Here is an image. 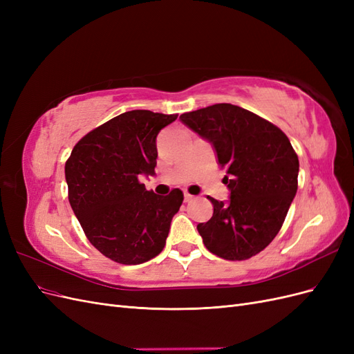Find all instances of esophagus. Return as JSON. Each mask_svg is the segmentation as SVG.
Listing matches in <instances>:
<instances>
[{
    "mask_svg": "<svg viewBox=\"0 0 354 354\" xmlns=\"http://www.w3.org/2000/svg\"><path fill=\"white\" fill-rule=\"evenodd\" d=\"M192 199H194V196H192L190 194H187V192H185V202H190Z\"/></svg>",
    "mask_w": 354,
    "mask_h": 354,
    "instance_id": "1",
    "label": "esophagus"
}]
</instances>
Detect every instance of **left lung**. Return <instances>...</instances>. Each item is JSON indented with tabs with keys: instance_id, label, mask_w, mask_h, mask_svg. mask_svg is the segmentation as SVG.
Here are the masks:
<instances>
[{
	"instance_id": "obj_1",
	"label": "left lung",
	"mask_w": 354,
	"mask_h": 354,
	"mask_svg": "<svg viewBox=\"0 0 354 354\" xmlns=\"http://www.w3.org/2000/svg\"><path fill=\"white\" fill-rule=\"evenodd\" d=\"M208 140L226 168L227 202L208 198L212 217L198 224L207 250L241 261L263 251L279 233L298 187V156L285 133L259 115L230 103L180 115Z\"/></svg>"
}]
</instances>
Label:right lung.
Listing matches in <instances>:
<instances>
[{"instance_id": "add662e5", "label": "right lung", "mask_w": 354, "mask_h": 354, "mask_svg": "<svg viewBox=\"0 0 354 354\" xmlns=\"http://www.w3.org/2000/svg\"><path fill=\"white\" fill-rule=\"evenodd\" d=\"M177 115L130 111L94 128L66 160L69 203L95 250L121 264H142L164 250L183 192L155 195L140 176H155L156 136Z\"/></svg>"}]
</instances>
